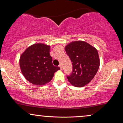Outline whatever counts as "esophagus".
<instances>
[{
	"mask_svg": "<svg viewBox=\"0 0 123 123\" xmlns=\"http://www.w3.org/2000/svg\"><path fill=\"white\" fill-rule=\"evenodd\" d=\"M59 66L60 68L61 69H62V65L61 64H59Z\"/></svg>",
	"mask_w": 123,
	"mask_h": 123,
	"instance_id": "34e87169",
	"label": "esophagus"
}]
</instances>
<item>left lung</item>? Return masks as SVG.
Segmentation results:
<instances>
[{"label":"left lung","mask_w":123,"mask_h":123,"mask_svg":"<svg viewBox=\"0 0 123 123\" xmlns=\"http://www.w3.org/2000/svg\"><path fill=\"white\" fill-rule=\"evenodd\" d=\"M67 54L73 65V71L67 76L73 86L82 87L93 80L100 67L96 49L83 41H72L65 47Z\"/></svg>","instance_id":"left-lung-1"}]
</instances>
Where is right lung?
Wrapping results in <instances>:
<instances>
[{"label":"right lung","instance_id":"right-lung-1","mask_svg":"<svg viewBox=\"0 0 123 123\" xmlns=\"http://www.w3.org/2000/svg\"><path fill=\"white\" fill-rule=\"evenodd\" d=\"M50 50V45L34 43L27 48L20 56L22 73L33 85H45L51 81L54 73L60 69L59 67L53 65Z\"/></svg>","mask_w":123,"mask_h":123}]
</instances>
